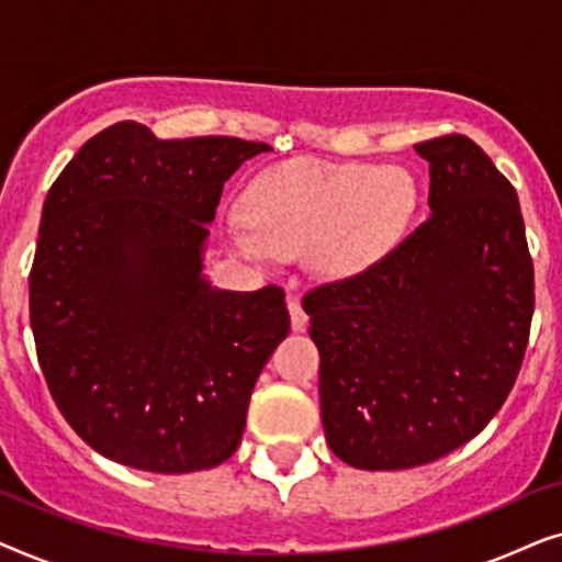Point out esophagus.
I'll return each instance as SVG.
<instances>
[{"label": "esophagus", "mask_w": 562, "mask_h": 562, "mask_svg": "<svg viewBox=\"0 0 562 562\" xmlns=\"http://www.w3.org/2000/svg\"><path fill=\"white\" fill-rule=\"evenodd\" d=\"M289 317H291V329H294V333H304L310 317H306L304 306H302V302H299L296 296L289 299Z\"/></svg>", "instance_id": "1"}]
</instances>
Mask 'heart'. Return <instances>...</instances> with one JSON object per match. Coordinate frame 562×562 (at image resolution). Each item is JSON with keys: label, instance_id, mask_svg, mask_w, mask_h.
<instances>
[{"label": "heart", "instance_id": "heart-1", "mask_svg": "<svg viewBox=\"0 0 562 562\" xmlns=\"http://www.w3.org/2000/svg\"><path fill=\"white\" fill-rule=\"evenodd\" d=\"M404 168L291 160L250 183L245 206L256 233H235L245 256H304L327 279L366 271L394 248L417 210Z\"/></svg>", "mask_w": 562, "mask_h": 562}]
</instances>
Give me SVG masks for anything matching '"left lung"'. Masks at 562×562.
Listing matches in <instances>:
<instances>
[{
    "mask_svg": "<svg viewBox=\"0 0 562 562\" xmlns=\"http://www.w3.org/2000/svg\"><path fill=\"white\" fill-rule=\"evenodd\" d=\"M414 148L432 214L366 271L302 299L327 445L363 471L432 463L479 435L517 381L535 312L509 179L465 135Z\"/></svg>",
    "mask_w": 562,
    "mask_h": 562,
    "instance_id": "1",
    "label": "left lung"
}]
</instances>
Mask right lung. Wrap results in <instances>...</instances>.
Here are the masks:
<instances>
[{"label": "right lung", "instance_id": "right-lung-1", "mask_svg": "<svg viewBox=\"0 0 562 562\" xmlns=\"http://www.w3.org/2000/svg\"><path fill=\"white\" fill-rule=\"evenodd\" d=\"M240 137L102 130L45 196L30 327L53 402L89 448L150 473L214 468L240 445L252 386L289 335L281 286L217 291L206 222Z\"/></svg>", "mask_w": 562, "mask_h": 562}]
</instances>
